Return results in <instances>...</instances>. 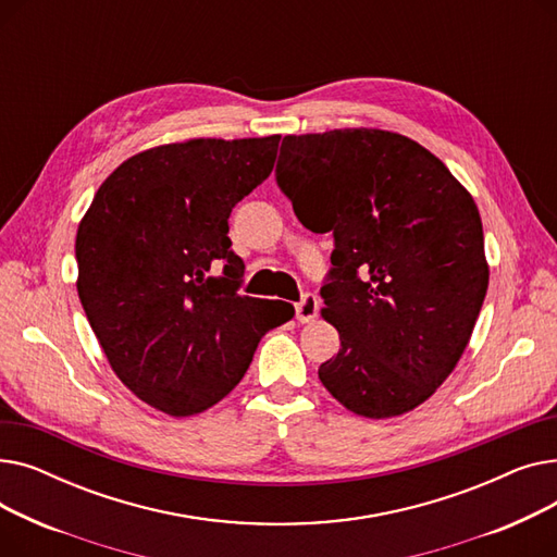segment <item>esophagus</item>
<instances>
[{"label": "esophagus", "instance_id": "obj_1", "mask_svg": "<svg viewBox=\"0 0 557 557\" xmlns=\"http://www.w3.org/2000/svg\"><path fill=\"white\" fill-rule=\"evenodd\" d=\"M318 309H320V302L313 294H307L298 305H296V318L300 320V323H311V320L318 315Z\"/></svg>", "mask_w": 557, "mask_h": 557}]
</instances>
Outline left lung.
<instances>
[{"label":"left lung","mask_w":557,"mask_h":557,"mask_svg":"<svg viewBox=\"0 0 557 557\" xmlns=\"http://www.w3.org/2000/svg\"><path fill=\"white\" fill-rule=\"evenodd\" d=\"M277 185L307 230L334 234L320 313L341 349L320 382L361 418L413 411L454 372L487 294L472 194L422 144L382 128L286 135Z\"/></svg>","instance_id":"left-lung-1"}]
</instances>
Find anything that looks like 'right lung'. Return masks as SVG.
<instances>
[{"mask_svg": "<svg viewBox=\"0 0 557 557\" xmlns=\"http://www.w3.org/2000/svg\"><path fill=\"white\" fill-rule=\"evenodd\" d=\"M277 146L280 135L153 146L108 175L78 223L90 327L122 384L166 416L221 401L261 336L296 313L239 296L244 261L227 237L232 208L269 178Z\"/></svg>", "mask_w": 557, "mask_h": 557, "instance_id": "obj_1", "label": "right lung"}]
</instances>
